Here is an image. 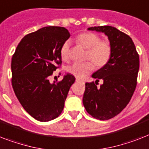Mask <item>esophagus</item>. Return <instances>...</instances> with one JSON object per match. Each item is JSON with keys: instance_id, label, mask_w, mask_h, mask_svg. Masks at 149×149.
Here are the masks:
<instances>
[{"instance_id": "1", "label": "esophagus", "mask_w": 149, "mask_h": 149, "mask_svg": "<svg viewBox=\"0 0 149 149\" xmlns=\"http://www.w3.org/2000/svg\"><path fill=\"white\" fill-rule=\"evenodd\" d=\"M76 81H77V82H78V83H83V84L85 83V82H84V81L81 80V79H76Z\"/></svg>"}]
</instances>
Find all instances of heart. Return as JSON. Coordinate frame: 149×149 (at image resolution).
<instances>
[{"mask_svg":"<svg viewBox=\"0 0 149 149\" xmlns=\"http://www.w3.org/2000/svg\"><path fill=\"white\" fill-rule=\"evenodd\" d=\"M77 42L85 49H87L86 60L92 61L98 68L106 65L109 60L112 54V47L108 41L101 40L99 35L93 33H83L77 37ZM70 48V42L69 40L65 41L62 44L60 53L63 60H66L69 58ZM91 62L86 61L84 63H75L67 66L66 71L77 78L83 79L93 70L94 64Z\"/></svg>","mask_w":149,"mask_h":149,"instance_id":"obj_1","label":"heart"}]
</instances>
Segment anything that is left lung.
<instances>
[{
	"mask_svg": "<svg viewBox=\"0 0 149 149\" xmlns=\"http://www.w3.org/2000/svg\"><path fill=\"white\" fill-rule=\"evenodd\" d=\"M104 33L112 47L108 63L92 75L95 83H86L83 103L93 118L108 120L120 113L128 105L137 85L139 56L129 35L111 26L89 27ZM100 79L104 83L97 87Z\"/></svg>",
	"mask_w": 149,
	"mask_h": 149,
	"instance_id": "1",
	"label": "left lung"
}]
</instances>
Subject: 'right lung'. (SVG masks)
<instances>
[{"label": "right lung", "mask_w": 149, "mask_h": 149, "mask_svg": "<svg viewBox=\"0 0 149 149\" xmlns=\"http://www.w3.org/2000/svg\"><path fill=\"white\" fill-rule=\"evenodd\" d=\"M61 26H45L26 35L12 56V86L24 109L40 122L53 120L61 114L75 77L67 73L60 82L49 77L62 63L60 49L69 39Z\"/></svg>", "instance_id": "right-lung-1"}]
</instances>
